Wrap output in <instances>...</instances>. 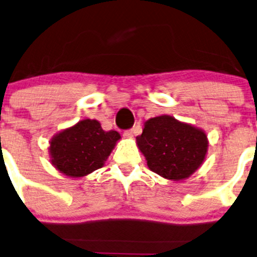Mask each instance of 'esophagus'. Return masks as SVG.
Here are the masks:
<instances>
[{"mask_svg": "<svg viewBox=\"0 0 257 257\" xmlns=\"http://www.w3.org/2000/svg\"><path fill=\"white\" fill-rule=\"evenodd\" d=\"M123 136H124L125 139H132L133 136H134V133H133L132 129H128V131L123 132Z\"/></svg>", "mask_w": 257, "mask_h": 257, "instance_id": "esophagus-1", "label": "esophagus"}]
</instances>
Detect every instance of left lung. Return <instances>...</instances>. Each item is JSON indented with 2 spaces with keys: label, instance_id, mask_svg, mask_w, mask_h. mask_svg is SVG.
<instances>
[{
  "label": "left lung",
  "instance_id": "obj_1",
  "mask_svg": "<svg viewBox=\"0 0 257 257\" xmlns=\"http://www.w3.org/2000/svg\"><path fill=\"white\" fill-rule=\"evenodd\" d=\"M136 142L149 170L171 180L190 177L207 152L205 133L168 115L148 119Z\"/></svg>",
  "mask_w": 257,
  "mask_h": 257
}]
</instances>
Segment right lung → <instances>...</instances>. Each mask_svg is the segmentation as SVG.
Instances as JSON below:
<instances>
[{
  "instance_id": "1",
  "label": "right lung",
  "mask_w": 257,
  "mask_h": 257,
  "mask_svg": "<svg viewBox=\"0 0 257 257\" xmlns=\"http://www.w3.org/2000/svg\"><path fill=\"white\" fill-rule=\"evenodd\" d=\"M119 139L117 132H104L96 119H83L51 140L52 164L69 177H84L104 165Z\"/></svg>"
}]
</instances>
